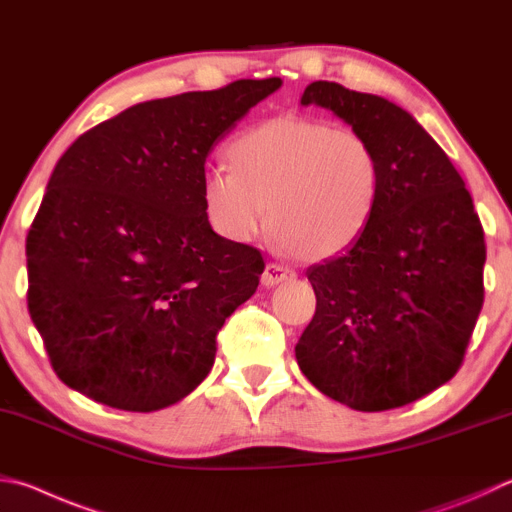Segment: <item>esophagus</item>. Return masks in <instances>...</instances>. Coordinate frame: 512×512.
<instances>
[{"instance_id":"1","label":"esophagus","mask_w":512,"mask_h":512,"mask_svg":"<svg viewBox=\"0 0 512 512\" xmlns=\"http://www.w3.org/2000/svg\"><path fill=\"white\" fill-rule=\"evenodd\" d=\"M295 273L291 271V268H286L284 264H268L266 271L262 275V284L264 286H277L284 280H291Z\"/></svg>"}]
</instances>
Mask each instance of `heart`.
<instances>
[{
    "mask_svg": "<svg viewBox=\"0 0 512 512\" xmlns=\"http://www.w3.org/2000/svg\"><path fill=\"white\" fill-rule=\"evenodd\" d=\"M228 159L232 170L203 174L201 194L212 228L230 241L255 239L268 215L288 253L313 262L356 244L376 212L383 161L358 129L268 118L230 143Z\"/></svg>",
    "mask_w": 512,
    "mask_h": 512,
    "instance_id": "heart-1",
    "label": "heart"
}]
</instances>
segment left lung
<instances>
[{
  "mask_svg": "<svg viewBox=\"0 0 512 512\" xmlns=\"http://www.w3.org/2000/svg\"><path fill=\"white\" fill-rule=\"evenodd\" d=\"M383 161L374 217L340 257L311 266L315 315L295 345L302 374L358 412L414 403L457 374L483 306L486 241L461 174L387 98L311 82Z\"/></svg>",
  "mask_w": 512,
  "mask_h": 512,
  "instance_id": "obj_1",
  "label": "left lung"
}]
</instances>
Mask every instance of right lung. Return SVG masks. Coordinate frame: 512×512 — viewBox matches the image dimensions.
I'll return each instance as SVG.
<instances>
[{
    "label": "right lung",
    "mask_w": 512,
    "mask_h": 512,
    "mask_svg": "<svg viewBox=\"0 0 512 512\" xmlns=\"http://www.w3.org/2000/svg\"><path fill=\"white\" fill-rule=\"evenodd\" d=\"M280 78L138 102L82 134L26 237L29 313L64 385L154 412L210 374L217 333L264 257L203 208L206 159Z\"/></svg>",
    "instance_id": "obj_1"
}]
</instances>
